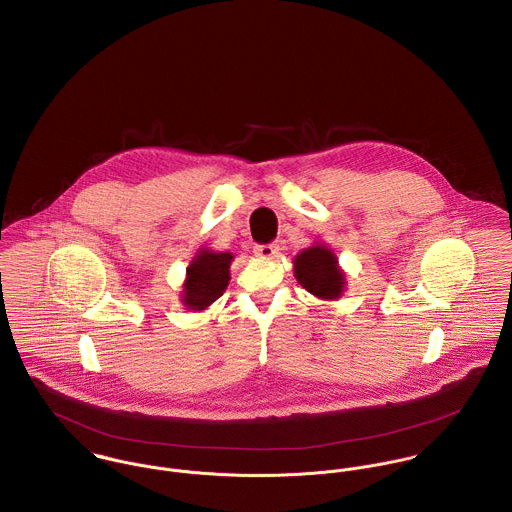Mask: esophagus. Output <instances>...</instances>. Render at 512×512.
I'll return each mask as SVG.
<instances>
[{"label": "esophagus", "mask_w": 512, "mask_h": 512, "mask_svg": "<svg viewBox=\"0 0 512 512\" xmlns=\"http://www.w3.org/2000/svg\"><path fill=\"white\" fill-rule=\"evenodd\" d=\"M254 252H256V256H260L264 260H274V258H278L280 248H278V244H258L254 248Z\"/></svg>", "instance_id": "obj_1"}]
</instances>
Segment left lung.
<instances>
[{"instance_id": "obj_1", "label": "left lung", "mask_w": 512, "mask_h": 512, "mask_svg": "<svg viewBox=\"0 0 512 512\" xmlns=\"http://www.w3.org/2000/svg\"><path fill=\"white\" fill-rule=\"evenodd\" d=\"M295 280L319 299H339L345 290V274L337 256L323 244L301 250L293 260Z\"/></svg>"}]
</instances>
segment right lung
<instances>
[{"instance_id":"obj_1","label":"right lung","mask_w":512,"mask_h":512,"mask_svg":"<svg viewBox=\"0 0 512 512\" xmlns=\"http://www.w3.org/2000/svg\"><path fill=\"white\" fill-rule=\"evenodd\" d=\"M230 252H213L201 248L187 268L181 301L187 309L201 311L217 301L230 280Z\"/></svg>"}]
</instances>
